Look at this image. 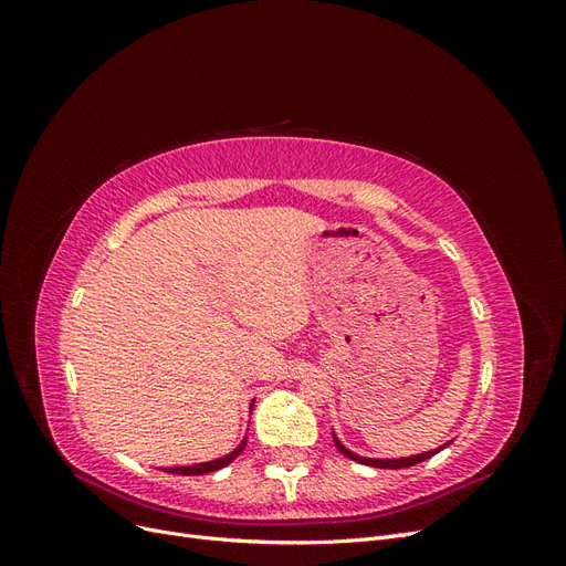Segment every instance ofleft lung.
Returning a JSON list of instances; mask_svg holds the SVG:
<instances>
[{"instance_id":"8db88e82","label":"left lung","mask_w":566,"mask_h":566,"mask_svg":"<svg viewBox=\"0 0 566 566\" xmlns=\"http://www.w3.org/2000/svg\"><path fill=\"white\" fill-rule=\"evenodd\" d=\"M333 439H335V447H337V451L339 453H345L347 458H352V460H356V462H361V465H370V468H380V470H401V468H410V465H418V462H422V460H427V458H432L434 453H439L443 447H447V443H443L441 449H434V451H424V453H418V455H410V458H364V455H356L354 451H349V449H345L339 443V439L333 434Z\"/></svg>"}]
</instances>
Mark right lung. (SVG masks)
<instances>
[{"label": "right lung", "instance_id": "add662e5", "mask_svg": "<svg viewBox=\"0 0 566 566\" xmlns=\"http://www.w3.org/2000/svg\"><path fill=\"white\" fill-rule=\"evenodd\" d=\"M252 408V406H250ZM245 443H248V437L238 443V449L235 451H231L229 455H224V458H217V460H208V462H198V465H186V468H165V472H169V474H186V476H191V474H208V472H214V470H221V468H227L229 462L235 458V455H241V451L245 449Z\"/></svg>", "mask_w": 566, "mask_h": 566}]
</instances>
